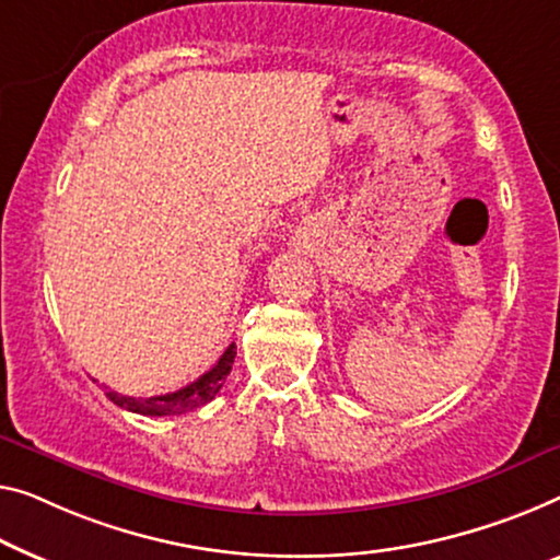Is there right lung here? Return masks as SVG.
Masks as SVG:
<instances>
[{
    "mask_svg": "<svg viewBox=\"0 0 560 560\" xmlns=\"http://www.w3.org/2000/svg\"><path fill=\"white\" fill-rule=\"evenodd\" d=\"M233 357H236V345H229L226 352L221 354V360L215 362L211 370L206 374H200L196 382H190L178 392H168V395H158V397H148V399H136V397H125L118 395V392L107 389L105 395L113 399L115 405L122 407V410L138 412V415H148V417H163V415H183L196 410V407H203L206 402L219 395V389L226 382L231 366H233Z\"/></svg>",
    "mask_w": 560,
    "mask_h": 560,
    "instance_id": "1",
    "label": "right lung"
}]
</instances>
